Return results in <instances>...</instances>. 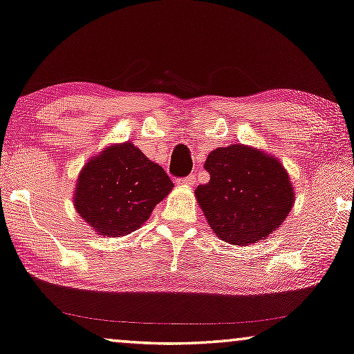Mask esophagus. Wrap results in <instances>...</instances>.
Here are the masks:
<instances>
[{
    "label": "esophagus",
    "mask_w": 354,
    "mask_h": 354,
    "mask_svg": "<svg viewBox=\"0 0 354 354\" xmlns=\"http://www.w3.org/2000/svg\"><path fill=\"white\" fill-rule=\"evenodd\" d=\"M178 184H179V186H186V187H194V186H196V176H194V175H191V176H186V178L179 179V181H178Z\"/></svg>",
    "instance_id": "34e87169"
}]
</instances>
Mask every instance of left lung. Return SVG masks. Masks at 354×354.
I'll list each match as a JSON object with an SVG mask.
<instances>
[{
	"instance_id": "1",
	"label": "left lung",
	"mask_w": 354,
	"mask_h": 354,
	"mask_svg": "<svg viewBox=\"0 0 354 354\" xmlns=\"http://www.w3.org/2000/svg\"><path fill=\"white\" fill-rule=\"evenodd\" d=\"M210 181L196 189L198 207L216 237L232 245L263 242L286 221L295 189L279 158L245 144L208 153Z\"/></svg>"
}]
</instances>
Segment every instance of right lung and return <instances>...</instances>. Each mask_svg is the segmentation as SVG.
<instances>
[{
	"instance_id": "add662e5",
	"label": "right lung",
	"mask_w": 354,
	"mask_h": 354,
	"mask_svg": "<svg viewBox=\"0 0 354 354\" xmlns=\"http://www.w3.org/2000/svg\"><path fill=\"white\" fill-rule=\"evenodd\" d=\"M175 184L133 142H117L89 157L77 178L73 207L102 237H123L149 220Z\"/></svg>"
}]
</instances>
